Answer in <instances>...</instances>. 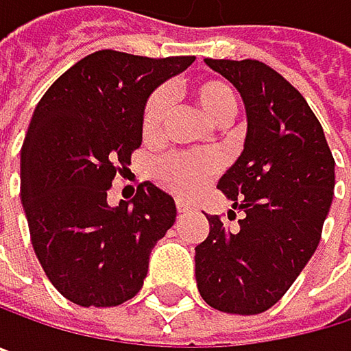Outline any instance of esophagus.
Returning a JSON list of instances; mask_svg holds the SVG:
<instances>
[{"instance_id":"obj_1","label":"esophagus","mask_w":351,"mask_h":351,"mask_svg":"<svg viewBox=\"0 0 351 351\" xmlns=\"http://www.w3.org/2000/svg\"><path fill=\"white\" fill-rule=\"evenodd\" d=\"M177 210H179V214H187V212H191L193 208H191L189 204H185V202H177Z\"/></svg>"}]
</instances>
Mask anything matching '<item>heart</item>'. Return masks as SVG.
<instances>
[{"mask_svg": "<svg viewBox=\"0 0 351 351\" xmlns=\"http://www.w3.org/2000/svg\"><path fill=\"white\" fill-rule=\"evenodd\" d=\"M189 96L206 119L216 127H228L239 112V96L232 84L220 77H204L189 86ZM170 117V100L164 90H154L141 110V135L147 143L164 137ZM220 172L214 156L172 154L162 158L154 168V179L160 187L177 197H193L208 181Z\"/></svg>", "mask_w": 351, "mask_h": 351, "instance_id": "1", "label": "heart"}]
</instances>
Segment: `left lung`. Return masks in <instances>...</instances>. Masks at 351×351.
<instances>
[{
	"mask_svg": "<svg viewBox=\"0 0 351 351\" xmlns=\"http://www.w3.org/2000/svg\"><path fill=\"white\" fill-rule=\"evenodd\" d=\"M241 92L247 139L218 189L245 216L226 232L208 216L210 234L195 247L202 298L222 313L271 308L319 247L335 187V160L304 96L257 59H206Z\"/></svg>",
	"mask_w": 351,
	"mask_h": 351,
	"instance_id": "8db88e82",
	"label": "left lung"
}]
</instances>
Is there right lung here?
Returning a JSON list of instances; mask_svg holds the SVG:
<instances>
[{"label":"right lung","instance_id":"1","mask_svg":"<svg viewBox=\"0 0 351 351\" xmlns=\"http://www.w3.org/2000/svg\"><path fill=\"white\" fill-rule=\"evenodd\" d=\"M195 61L96 51L45 92L20 156V197L38 263L61 296L80 306L133 298L149 253L177 218L174 199L141 183L129 204H106L117 174L141 145L152 90Z\"/></svg>","mask_w":351,"mask_h":351}]
</instances>
